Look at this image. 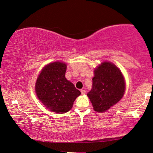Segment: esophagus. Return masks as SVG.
<instances>
[{
  "label": "esophagus",
  "mask_w": 153,
  "mask_h": 153,
  "mask_svg": "<svg viewBox=\"0 0 153 153\" xmlns=\"http://www.w3.org/2000/svg\"><path fill=\"white\" fill-rule=\"evenodd\" d=\"M81 93H82V95H85L86 91H85V90H84V89H81Z\"/></svg>",
  "instance_id": "obj_1"
}]
</instances>
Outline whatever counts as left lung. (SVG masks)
Returning <instances> with one entry per match:
<instances>
[{
  "label": "left lung",
  "mask_w": 153,
  "mask_h": 153,
  "mask_svg": "<svg viewBox=\"0 0 153 153\" xmlns=\"http://www.w3.org/2000/svg\"><path fill=\"white\" fill-rule=\"evenodd\" d=\"M92 89L87 93L93 109L104 112L119 102L126 89L121 71L110 62H104L94 70Z\"/></svg>",
  "instance_id": "obj_1"
}]
</instances>
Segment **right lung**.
<instances>
[{
  "label": "right lung",
  "mask_w": 153,
  "mask_h": 153,
  "mask_svg": "<svg viewBox=\"0 0 153 153\" xmlns=\"http://www.w3.org/2000/svg\"><path fill=\"white\" fill-rule=\"evenodd\" d=\"M67 65L54 62L45 66L39 75L35 83V92L40 101L56 113L67 112L81 92L65 77Z\"/></svg>",
  "instance_id": "1"
}]
</instances>
